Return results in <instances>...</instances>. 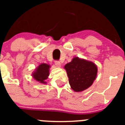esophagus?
I'll list each match as a JSON object with an SVG mask.
<instances>
[{"mask_svg": "<svg viewBox=\"0 0 125 125\" xmlns=\"http://www.w3.org/2000/svg\"><path fill=\"white\" fill-rule=\"evenodd\" d=\"M55 64H56V66L59 67V68L61 67V62L59 61H55Z\"/></svg>", "mask_w": 125, "mask_h": 125, "instance_id": "1", "label": "esophagus"}]
</instances>
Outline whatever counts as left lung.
Here are the masks:
<instances>
[{
	"label": "left lung",
	"instance_id": "1",
	"mask_svg": "<svg viewBox=\"0 0 125 125\" xmlns=\"http://www.w3.org/2000/svg\"><path fill=\"white\" fill-rule=\"evenodd\" d=\"M69 78L71 88L75 92H81L88 89L96 78L98 68L89 61L74 57L72 61L64 66Z\"/></svg>",
	"mask_w": 125,
	"mask_h": 125
}]
</instances>
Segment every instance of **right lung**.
Returning a JSON list of instances; mask_svg holds the SVG:
<instances>
[{"instance_id":"right-lung-1","label":"right lung","mask_w":125,"mask_h":125,"mask_svg":"<svg viewBox=\"0 0 125 125\" xmlns=\"http://www.w3.org/2000/svg\"><path fill=\"white\" fill-rule=\"evenodd\" d=\"M51 66L46 63H42L35 69L32 76L34 79L42 84H46V80L49 76V68Z\"/></svg>"}]
</instances>
